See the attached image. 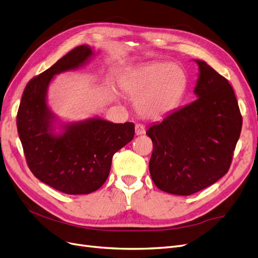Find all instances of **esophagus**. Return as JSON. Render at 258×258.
<instances>
[{"label": "esophagus", "instance_id": "1", "mask_svg": "<svg viewBox=\"0 0 258 258\" xmlns=\"http://www.w3.org/2000/svg\"><path fill=\"white\" fill-rule=\"evenodd\" d=\"M135 133H136V135H137V136L142 135V134H145V133H146V127H145L144 124L137 123L136 125H135Z\"/></svg>", "mask_w": 258, "mask_h": 258}]
</instances>
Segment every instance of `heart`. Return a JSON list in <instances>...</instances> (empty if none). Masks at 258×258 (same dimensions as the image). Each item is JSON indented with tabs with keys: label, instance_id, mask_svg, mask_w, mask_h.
Returning a JSON list of instances; mask_svg holds the SVG:
<instances>
[{
	"label": "heart",
	"instance_id": "1",
	"mask_svg": "<svg viewBox=\"0 0 258 258\" xmlns=\"http://www.w3.org/2000/svg\"><path fill=\"white\" fill-rule=\"evenodd\" d=\"M121 89L136 99V109L155 117L174 108L187 86L185 70L173 62L155 61L135 67L119 79Z\"/></svg>",
	"mask_w": 258,
	"mask_h": 258
}]
</instances>
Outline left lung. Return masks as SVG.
Instances as JSON below:
<instances>
[{
	"label": "left lung",
	"instance_id": "8db88e82",
	"mask_svg": "<svg viewBox=\"0 0 258 258\" xmlns=\"http://www.w3.org/2000/svg\"><path fill=\"white\" fill-rule=\"evenodd\" d=\"M197 100L153 123L149 169L157 188L190 196L215 184L230 169L242 126L234 90L204 60L195 59Z\"/></svg>",
	"mask_w": 258,
	"mask_h": 258
}]
</instances>
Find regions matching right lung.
<instances>
[{"label": "right lung", "mask_w": 258, "mask_h": 258, "mask_svg": "<svg viewBox=\"0 0 258 258\" xmlns=\"http://www.w3.org/2000/svg\"><path fill=\"white\" fill-rule=\"evenodd\" d=\"M94 55L87 44L76 46L28 82L17 114L28 168L42 183L67 195H88L107 179L111 159L133 140L132 122L112 123L100 117L61 122L47 105L54 76L76 70Z\"/></svg>", "instance_id": "obj_1"}]
</instances>
